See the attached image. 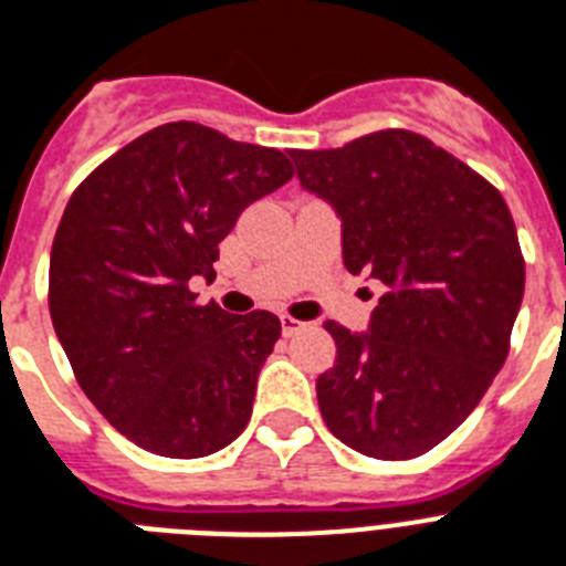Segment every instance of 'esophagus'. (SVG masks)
<instances>
[{"mask_svg":"<svg viewBox=\"0 0 566 566\" xmlns=\"http://www.w3.org/2000/svg\"><path fill=\"white\" fill-rule=\"evenodd\" d=\"M302 326H305V323H302V319L291 317V314H282V332H284V337L296 335V332H300Z\"/></svg>","mask_w":566,"mask_h":566,"instance_id":"34e87169","label":"esophagus"}]
</instances>
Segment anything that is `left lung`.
Masks as SVG:
<instances>
[{"mask_svg": "<svg viewBox=\"0 0 566 566\" xmlns=\"http://www.w3.org/2000/svg\"><path fill=\"white\" fill-rule=\"evenodd\" d=\"M291 158L344 220L346 270L387 287L370 335L326 319L337 361L317 378L319 413L361 455H422L509 358L526 287L514 217L484 176L405 128Z\"/></svg>", "mask_w": 566, "mask_h": 566, "instance_id": "1", "label": "left lung"}]
</instances>
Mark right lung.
I'll use <instances>...</instances> for the list:
<instances>
[{"mask_svg": "<svg viewBox=\"0 0 566 566\" xmlns=\"http://www.w3.org/2000/svg\"><path fill=\"white\" fill-rule=\"evenodd\" d=\"M293 179L270 146L164 123L73 190L49 258V314L96 411L146 452L202 458L247 429L282 337L270 311L196 302L240 211Z\"/></svg>", "mask_w": 566, "mask_h": 566, "instance_id": "1", "label": "right lung"}]
</instances>
